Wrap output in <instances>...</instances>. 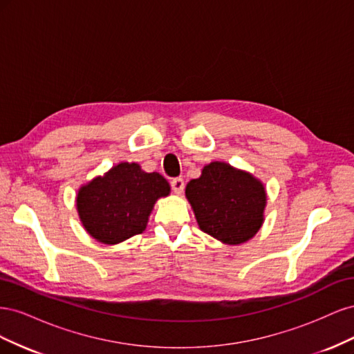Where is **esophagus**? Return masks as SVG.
I'll return each mask as SVG.
<instances>
[{
	"label": "esophagus",
	"mask_w": 354,
	"mask_h": 354,
	"mask_svg": "<svg viewBox=\"0 0 354 354\" xmlns=\"http://www.w3.org/2000/svg\"><path fill=\"white\" fill-rule=\"evenodd\" d=\"M171 189H173L174 194L180 195L181 192L185 190V180L181 177H177V178H173L171 180Z\"/></svg>",
	"instance_id": "34e87169"
}]
</instances>
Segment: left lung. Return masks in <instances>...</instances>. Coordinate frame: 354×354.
Returning <instances> with one entry per match:
<instances>
[{"mask_svg":"<svg viewBox=\"0 0 354 354\" xmlns=\"http://www.w3.org/2000/svg\"><path fill=\"white\" fill-rule=\"evenodd\" d=\"M186 196L201 230L224 243L251 239L263 224L266 192L259 180L224 162H211L190 180Z\"/></svg>","mask_w":354,"mask_h":354,"instance_id":"left-lung-1","label":"left lung"}]
</instances>
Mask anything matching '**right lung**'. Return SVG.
Returning <instances> with one entry per match:
<instances>
[{"label": "right lung", "mask_w": 354, "mask_h": 354, "mask_svg": "<svg viewBox=\"0 0 354 354\" xmlns=\"http://www.w3.org/2000/svg\"><path fill=\"white\" fill-rule=\"evenodd\" d=\"M168 194L169 185L162 176L122 162L84 186L77 207L85 230L112 245L140 234L156 199Z\"/></svg>", "instance_id": "1"}]
</instances>
